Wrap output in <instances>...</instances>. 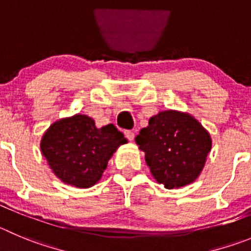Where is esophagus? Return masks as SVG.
I'll use <instances>...</instances> for the list:
<instances>
[{"label":"esophagus","instance_id":"34e87169","mask_svg":"<svg viewBox=\"0 0 251 251\" xmlns=\"http://www.w3.org/2000/svg\"><path fill=\"white\" fill-rule=\"evenodd\" d=\"M125 136H126V139L130 140V141H132V140L135 139V133H133V131L126 130L125 131Z\"/></svg>","mask_w":251,"mask_h":251}]
</instances>
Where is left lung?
I'll use <instances>...</instances> for the list:
<instances>
[{
	"mask_svg": "<svg viewBox=\"0 0 251 251\" xmlns=\"http://www.w3.org/2000/svg\"><path fill=\"white\" fill-rule=\"evenodd\" d=\"M135 140L153 178L168 189L196 181L212 149L210 135L202 124L176 110L152 116Z\"/></svg>",
	"mask_w": 251,
	"mask_h": 251,
	"instance_id": "left-lung-1",
	"label": "left lung"
}]
</instances>
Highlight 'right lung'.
<instances>
[{"label": "right lung", "mask_w": 251, "mask_h": 251, "mask_svg": "<svg viewBox=\"0 0 251 251\" xmlns=\"http://www.w3.org/2000/svg\"><path fill=\"white\" fill-rule=\"evenodd\" d=\"M126 142L112 124L98 128L93 119L76 114L51 124L42 137L41 150L60 181L89 188L101 178L112 153Z\"/></svg>", "instance_id": "1"}]
</instances>
